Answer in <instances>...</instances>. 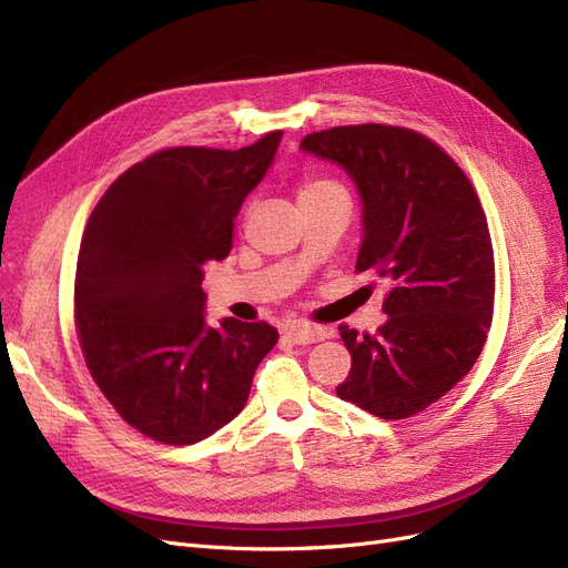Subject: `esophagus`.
Instances as JSON below:
<instances>
[{
	"mask_svg": "<svg viewBox=\"0 0 568 568\" xmlns=\"http://www.w3.org/2000/svg\"><path fill=\"white\" fill-rule=\"evenodd\" d=\"M284 334H286V338L288 341H294L296 346H307V343H317V341H322L324 336H326V329L324 326H311V324H286V329H284Z\"/></svg>",
	"mask_w": 568,
	"mask_h": 568,
	"instance_id": "obj_1",
	"label": "esophagus"
}]
</instances>
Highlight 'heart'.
I'll return each instance as SVG.
<instances>
[{"label": "heart", "instance_id": "obj_1", "mask_svg": "<svg viewBox=\"0 0 568 568\" xmlns=\"http://www.w3.org/2000/svg\"><path fill=\"white\" fill-rule=\"evenodd\" d=\"M332 189H341L336 182L332 180H307L303 186H301V199L305 196H315V194H322V192H332Z\"/></svg>", "mask_w": 568, "mask_h": 568}]
</instances>
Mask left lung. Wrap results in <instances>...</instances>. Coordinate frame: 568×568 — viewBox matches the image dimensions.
<instances>
[{
	"instance_id": "left-lung-1",
	"label": "left lung",
	"mask_w": 568,
	"mask_h": 568,
	"mask_svg": "<svg viewBox=\"0 0 568 568\" xmlns=\"http://www.w3.org/2000/svg\"><path fill=\"white\" fill-rule=\"evenodd\" d=\"M301 149L355 184L357 270L390 286L379 332L338 326L353 363L336 395L379 419L417 415L469 374L488 338L495 265L484 209L448 153L405 128H332Z\"/></svg>"
}]
</instances>
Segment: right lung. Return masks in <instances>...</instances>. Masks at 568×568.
I'll return each instance as SVG.
<instances>
[{
    "mask_svg": "<svg viewBox=\"0 0 568 568\" xmlns=\"http://www.w3.org/2000/svg\"><path fill=\"white\" fill-rule=\"evenodd\" d=\"M282 142L180 146L125 170L82 234L75 324L84 363L115 412L168 445L213 436L244 409L280 334L267 322H205L203 265L225 261L234 220Z\"/></svg>",
    "mask_w": 568,
    "mask_h": 568,
    "instance_id": "1",
    "label": "right lung"
}]
</instances>
